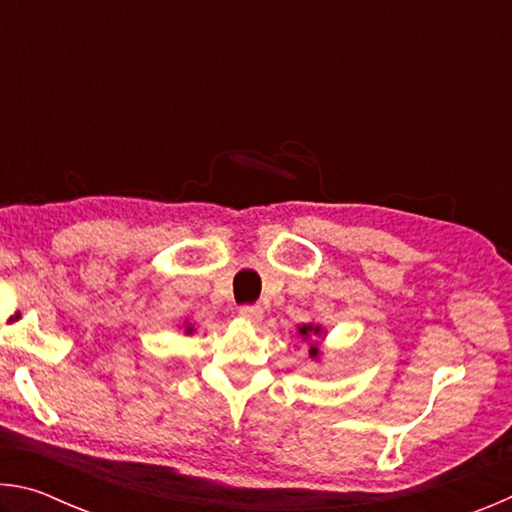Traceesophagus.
Here are the masks:
<instances>
[{"label": "esophagus", "instance_id": "1", "mask_svg": "<svg viewBox=\"0 0 512 512\" xmlns=\"http://www.w3.org/2000/svg\"><path fill=\"white\" fill-rule=\"evenodd\" d=\"M239 316L250 320V323H259V320H262V316H264V311H262V307H259V305H241L239 307Z\"/></svg>", "mask_w": 512, "mask_h": 512}]
</instances>
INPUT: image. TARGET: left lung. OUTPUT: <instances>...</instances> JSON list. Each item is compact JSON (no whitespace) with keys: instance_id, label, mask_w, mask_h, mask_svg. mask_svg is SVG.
Masks as SVG:
<instances>
[{"instance_id":"8db88e82","label":"left lung","mask_w":512,"mask_h":512,"mask_svg":"<svg viewBox=\"0 0 512 512\" xmlns=\"http://www.w3.org/2000/svg\"><path fill=\"white\" fill-rule=\"evenodd\" d=\"M300 334H302V336L318 334V327H314V325H302V327H300ZM309 354H311V357H316L318 350H316V348H311V350H309Z\"/></svg>"}]
</instances>
